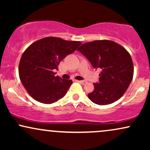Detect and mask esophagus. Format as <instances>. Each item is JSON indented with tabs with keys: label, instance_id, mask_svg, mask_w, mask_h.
I'll list each match as a JSON object with an SVG mask.
<instances>
[{
	"label": "esophagus",
	"instance_id": "esophagus-1",
	"mask_svg": "<svg viewBox=\"0 0 150 150\" xmlns=\"http://www.w3.org/2000/svg\"><path fill=\"white\" fill-rule=\"evenodd\" d=\"M77 82H79L81 85H85V84H86V81L84 80H77Z\"/></svg>",
	"mask_w": 150,
	"mask_h": 150
}]
</instances>
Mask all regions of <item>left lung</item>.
Here are the masks:
<instances>
[{"mask_svg": "<svg viewBox=\"0 0 150 150\" xmlns=\"http://www.w3.org/2000/svg\"><path fill=\"white\" fill-rule=\"evenodd\" d=\"M94 68H101L99 82L89 99L98 105L112 104L128 89L132 80L134 67L131 56L124 47L111 40H95L79 48Z\"/></svg>", "mask_w": 150, "mask_h": 150, "instance_id": "left-lung-1", "label": "left lung"}]
</instances>
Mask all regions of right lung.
Masks as SVG:
<instances>
[{"mask_svg": "<svg viewBox=\"0 0 150 150\" xmlns=\"http://www.w3.org/2000/svg\"><path fill=\"white\" fill-rule=\"evenodd\" d=\"M81 44L78 41L49 37L36 41L27 48L19 63V76L31 97L43 104H52L64 97L73 81L56 76L54 70Z\"/></svg>", "mask_w": 150, "mask_h": 150, "instance_id": "obj_1", "label": "right lung"}]
</instances>
